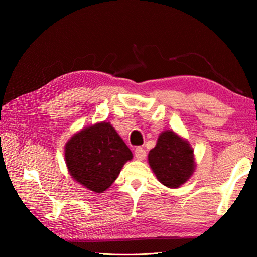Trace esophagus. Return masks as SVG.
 <instances>
[{
	"mask_svg": "<svg viewBox=\"0 0 257 257\" xmlns=\"http://www.w3.org/2000/svg\"><path fill=\"white\" fill-rule=\"evenodd\" d=\"M146 150L143 148V147H137L135 150V156L138 160H144L146 158Z\"/></svg>",
	"mask_w": 257,
	"mask_h": 257,
	"instance_id": "esophagus-1",
	"label": "esophagus"
}]
</instances>
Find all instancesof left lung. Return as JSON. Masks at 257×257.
<instances>
[{"label":"left lung","mask_w":257,"mask_h":257,"mask_svg":"<svg viewBox=\"0 0 257 257\" xmlns=\"http://www.w3.org/2000/svg\"><path fill=\"white\" fill-rule=\"evenodd\" d=\"M148 161L157 179L172 189L187 182L195 169L193 149L172 130L160 134L156 147L149 151Z\"/></svg>","instance_id":"left-lung-1"}]
</instances>
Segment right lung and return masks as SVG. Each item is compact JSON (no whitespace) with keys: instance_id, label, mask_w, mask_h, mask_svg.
Listing matches in <instances>:
<instances>
[{"instance_id":"right-lung-1","label":"right lung","mask_w":257,"mask_h":257,"mask_svg":"<svg viewBox=\"0 0 257 257\" xmlns=\"http://www.w3.org/2000/svg\"><path fill=\"white\" fill-rule=\"evenodd\" d=\"M69 174L78 183L102 193L113 183L133 154L110 122H98L75 134L65 145Z\"/></svg>"}]
</instances>
